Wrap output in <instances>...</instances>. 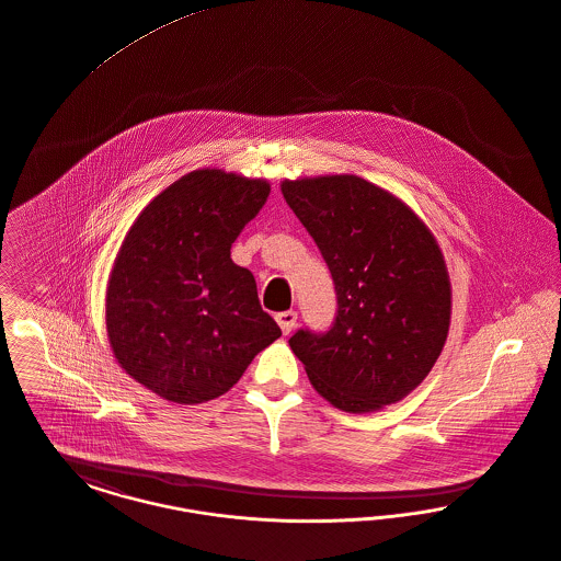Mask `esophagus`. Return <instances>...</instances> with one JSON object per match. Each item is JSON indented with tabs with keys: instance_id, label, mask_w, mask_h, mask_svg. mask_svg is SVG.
<instances>
[{
	"instance_id": "1",
	"label": "esophagus",
	"mask_w": 561,
	"mask_h": 561,
	"mask_svg": "<svg viewBox=\"0 0 561 561\" xmlns=\"http://www.w3.org/2000/svg\"><path fill=\"white\" fill-rule=\"evenodd\" d=\"M297 311H282V313H277L275 316V320H277V324H279V329L284 334H290L293 329H295V324H297Z\"/></svg>"
}]
</instances>
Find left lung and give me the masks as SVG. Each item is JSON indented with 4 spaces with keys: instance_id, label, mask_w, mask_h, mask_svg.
I'll return each mask as SVG.
<instances>
[{
    "instance_id": "8db88e82",
    "label": "left lung",
    "mask_w": 561,
    "mask_h": 561,
    "mask_svg": "<svg viewBox=\"0 0 561 561\" xmlns=\"http://www.w3.org/2000/svg\"><path fill=\"white\" fill-rule=\"evenodd\" d=\"M282 193L327 261L336 313L290 347L334 407L368 413L415 390L449 332L451 286L422 220L358 175L286 180Z\"/></svg>"
}]
</instances>
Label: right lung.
Masks as SVG:
<instances>
[{
  "instance_id": "right-lung-1",
  "label": "right lung",
  "mask_w": 561,
  "mask_h": 561,
  "mask_svg": "<svg viewBox=\"0 0 561 561\" xmlns=\"http://www.w3.org/2000/svg\"><path fill=\"white\" fill-rule=\"evenodd\" d=\"M268 191L264 180L198 169L152 198L127 232L105 327L116 360L154 394L178 404L218 398L282 336L254 275L231 259Z\"/></svg>"
}]
</instances>
